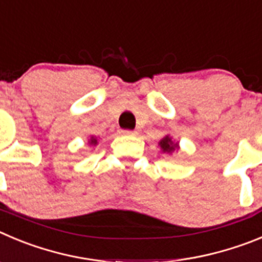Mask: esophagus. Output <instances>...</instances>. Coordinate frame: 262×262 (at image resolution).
<instances>
[{
    "label": "esophagus",
    "mask_w": 262,
    "mask_h": 262,
    "mask_svg": "<svg viewBox=\"0 0 262 262\" xmlns=\"http://www.w3.org/2000/svg\"><path fill=\"white\" fill-rule=\"evenodd\" d=\"M122 134H125V136H134L136 134V132L134 130H128V129H125V130H121Z\"/></svg>",
    "instance_id": "obj_1"
}]
</instances>
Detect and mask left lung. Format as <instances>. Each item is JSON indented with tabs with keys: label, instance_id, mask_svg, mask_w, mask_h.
<instances>
[{
	"label": "left lung",
	"instance_id": "obj_1",
	"mask_svg": "<svg viewBox=\"0 0 262 262\" xmlns=\"http://www.w3.org/2000/svg\"><path fill=\"white\" fill-rule=\"evenodd\" d=\"M160 147L163 148L164 152L166 151L171 152V151H173L176 147H178V143H175V145H173V142L171 141V138L167 136V137H164L163 140L160 141Z\"/></svg>",
	"mask_w": 262,
	"mask_h": 262
}]
</instances>
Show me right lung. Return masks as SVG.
I'll return each mask as SVG.
<instances>
[{
    "mask_svg": "<svg viewBox=\"0 0 262 262\" xmlns=\"http://www.w3.org/2000/svg\"><path fill=\"white\" fill-rule=\"evenodd\" d=\"M90 143H91V145H93V143H94V145H96V140H95V138H94V137H93V138H91Z\"/></svg>",
    "mask_w": 262,
    "mask_h": 262,
    "instance_id": "1",
    "label": "right lung"
}]
</instances>
